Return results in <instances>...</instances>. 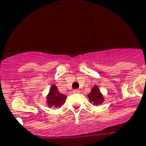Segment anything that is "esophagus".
I'll use <instances>...</instances> for the list:
<instances>
[{
  "label": "esophagus",
  "instance_id": "obj_1",
  "mask_svg": "<svg viewBox=\"0 0 146 146\" xmlns=\"http://www.w3.org/2000/svg\"><path fill=\"white\" fill-rule=\"evenodd\" d=\"M73 92L74 94H79V93H80V90H79V89H75V90H73Z\"/></svg>",
  "mask_w": 146,
  "mask_h": 146
}]
</instances>
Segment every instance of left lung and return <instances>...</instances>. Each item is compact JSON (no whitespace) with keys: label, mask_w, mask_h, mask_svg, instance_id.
<instances>
[{"label":"left lung","mask_w":146,"mask_h":146,"mask_svg":"<svg viewBox=\"0 0 146 146\" xmlns=\"http://www.w3.org/2000/svg\"><path fill=\"white\" fill-rule=\"evenodd\" d=\"M88 98H89V100L94 103V105H100L104 101L103 96L100 93L99 87H97L96 85H95L92 88L91 92L88 94Z\"/></svg>","instance_id":"8db88e82"}]
</instances>
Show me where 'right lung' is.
<instances>
[{
    "instance_id": "add662e5",
    "label": "right lung",
    "mask_w": 146,
    "mask_h": 146,
    "mask_svg": "<svg viewBox=\"0 0 146 146\" xmlns=\"http://www.w3.org/2000/svg\"><path fill=\"white\" fill-rule=\"evenodd\" d=\"M46 99H47V105L49 107H53L56 108H60L64 103L66 96L59 93L58 88L55 84H52V87L50 88V93L48 96H46Z\"/></svg>"
}]
</instances>
